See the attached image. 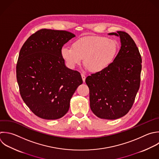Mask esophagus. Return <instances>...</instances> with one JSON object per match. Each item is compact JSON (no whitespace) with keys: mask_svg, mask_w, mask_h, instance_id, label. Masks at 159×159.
<instances>
[{"mask_svg":"<svg viewBox=\"0 0 159 159\" xmlns=\"http://www.w3.org/2000/svg\"><path fill=\"white\" fill-rule=\"evenodd\" d=\"M81 77H82V79H83V82L85 81V80H86V76L84 75V74H81Z\"/></svg>","mask_w":159,"mask_h":159,"instance_id":"esophagus-1","label":"esophagus"}]
</instances>
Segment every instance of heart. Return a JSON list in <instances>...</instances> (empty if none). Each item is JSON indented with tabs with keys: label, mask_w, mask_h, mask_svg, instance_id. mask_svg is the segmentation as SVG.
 I'll return each instance as SVG.
<instances>
[{
	"label": "heart",
	"mask_w": 159,
	"mask_h": 159,
	"mask_svg": "<svg viewBox=\"0 0 159 159\" xmlns=\"http://www.w3.org/2000/svg\"><path fill=\"white\" fill-rule=\"evenodd\" d=\"M118 50L117 42L104 37H86L76 40L73 47L64 46L61 56L68 66L74 68L83 61L91 72L106 69L114 60Z\"/></svg>",
	"instance_id": "heart-1"
}]
</instances>
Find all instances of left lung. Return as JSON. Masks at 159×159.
I'll list each match as a JSON object with an SVG mask.
<instances>
[{
    "mask_svg": "<svg viewBox=\"0 0 159 159\" xmlns=\"http://www.w3.org/2000/svg\"><path fill=\"white\" fill-rule=\"evenodd\" d=\"M120 37L121 47L114 61L104 70L86 78L90 108L98 117L116 119L131 109L140 87L142 58L133 39L126 32L110 33Z\"/></svg>",
    "mask_w": 159,
    "mask_h": 159,
    "instance_id": "left-lung-1",
    "label": "left lung"
}]
</instances>
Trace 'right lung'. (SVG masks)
Here are the masks:
<instances>
[{
  "mask_svg": "<svg viewBox=\"0 0 159 159\" xmlns=\"http://www.w3.org/2000/svg\"><path fill=\"white\" fill-rule=\"evenodd\" d=\"M75 35L65 30L41 29L32 34L20 49L16 66L21 97L38 117H62L70 99L83 83L80 73L68 68L61 48Z\"/></svg>",
  "mask_w": 159,
  "mask_h": 159,
  "instance_id": "add662e5",
  "label": "right lung"
}]
</instances>
